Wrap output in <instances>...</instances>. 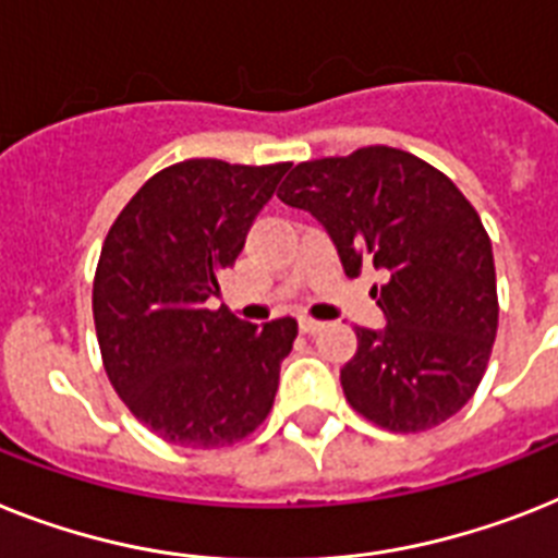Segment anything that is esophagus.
Listing matches in <instances>:
<instances>
[{"label": "esophagus", "mask_w": 558, "mask_h": 558, "mask_svg": "<svg viewBox=\"0 0 558 558\" xmlns=\"http://www.w3.org/2000/svg\"><path fill=\"white\" fill-rule=\"evenodd\" d=\"M322 328H325V325H322L319 319H311V316H302V319H299V330H302V333H319Z\"/></svg>", "instance_id": "34e87169"}]
</instances>
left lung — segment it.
<instances>
[{
	"instance_id": "8db88e82",
	"label": "left lung",
	"mask_w": 558,
	"mask_h": 558,
	"mask_svg": "<svg viewBox=\"0 0 558 558\" xmlns=\"http://www.w3.org/2000/svg\"><path fill=\"white\" fill-rule=\"evenodd\" d=\"M279 199L328 230L344 274L362 262L385 328H356L342 367L356 413L393 434H418L476 393L499 325L490 236L462 191L434 165L388 145L313 159L290 170Z\"/></svg>"
}]
</instances>
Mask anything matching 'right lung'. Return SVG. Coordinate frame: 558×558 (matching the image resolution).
Returning <instances> with one entry per match:
<instances>
[{
  "label": "right lung",
  "mask_w": 558,
  "mask_h": 558,
  "mask_svg": "<svg viewBox=\"0 0 558 558\" xmlns=\"http://www.w3.org/2000/svg\"><path fill=\"white\" fill-rule=\"evenodd\" d=\"M288 168L170 165L110 225L94 279L96 339L119 399L159 439L225 448L274 408L296 319L251 325L207 299Z\"/></svg>",
  "instance_id": "right-lung-1"
}]
</instances>
